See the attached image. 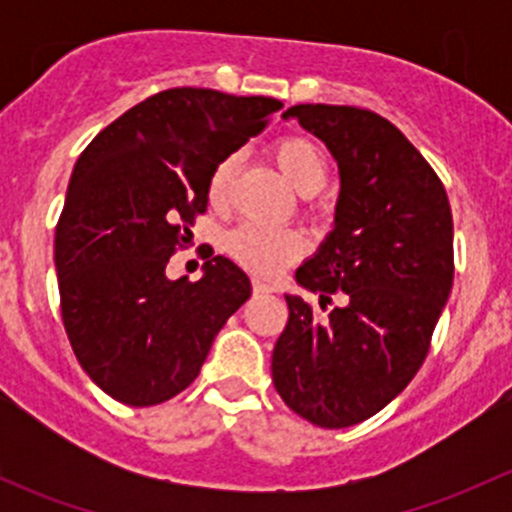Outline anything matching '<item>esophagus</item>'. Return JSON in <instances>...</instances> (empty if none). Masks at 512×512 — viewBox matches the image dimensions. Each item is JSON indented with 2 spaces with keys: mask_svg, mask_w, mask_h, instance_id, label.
<instances>
[{
  "mask_svg": "<svg viewBox=\"0 0 512 512\" xmlns=\"http://www.w3.org/2000/svg\"><path fill=\"white\" fill-rule=\"evenodd\" d=\"M252 287H255V292H262V294L275 292V285H270V282L260 280V277H255V280H252Z\"/></svg>",
  "mask_w": 512,
  "mask_h": 512,
  "instance_id": "34e87169",
  "label": "esophagus"
}]
</instances>
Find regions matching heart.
Here are the masks:
<instances>
[{"label": "heart", "instance_id": "obj_1", "mask_svg": "<svg viewBox=\"0 0 512 512\" xmlns=\"http://www.w3.org/2000/svg\"><path fill=\"white\" fill-rule=\"evenodd\" d=\"M272 158L299 195H314L327 183V156L322 146L309 136L292 133L277 138L272 146ZM232 180H235V158H223L208 180V200L213 208H225L232 193ZM225 250L230 252L232 260L255 275L275 277L307 252V240L297 230L240 225L225 237Z\"/></svg>", "mask_w": 512, "mask_h": 512}]
</instances>
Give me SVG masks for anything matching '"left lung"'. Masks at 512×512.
<instances>
[{"label":"left lung","mask_w":512,"mask_h":512,"mask_svg":"<svg viewBox=\"0 0 512 512\" xmlns=\"http://www.w3.org/2000/svg\"><path fill=\"white\" fill-rule=\"evenodd\" d=\"M282 118L324 141L339 165L334 230L294 280L344 304L324 319L285 294L289 319L272 352L282 401L309 423L347 428L414 379L453 285V218L426 158L379 113L299 103Z\"/></svg>","instance_id":"obj_1"}]
</instances>
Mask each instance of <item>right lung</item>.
Masks as SVG:
<instances>
[{"label":"right lung","mask_w":512,"mask_h":512,"mask_svg":"<svg viewBox=\"0 0 512 512\" xmlns=\"http://www.w3.org/2000/svg\"><path fill=\"white\" fill-rule=\"evenodd\" d=\"M267 96L168 89L103 128L71 173L56 225L61 319L86 374L126 406L188 389L215 334L250 297V277L223 255L198 282L165 265L208 208V180L280 111Z\"/></svg>","instance_id":"obj_1"}]
</instances>
